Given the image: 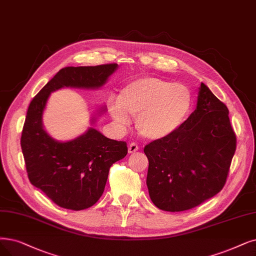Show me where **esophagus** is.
Segmentation results:
<instances>
[{
	"mask_svg": "<svg viewBox=\"0 0 256 256\" xmlns=\"http://www.w3.org/2000/svg\"><path fill=\"white\" fill-rule=\"evenodd\" d=\"M138 150V144H136V142H131V144L128 147V152L129 153H134Z\"/></svg>",
	"mask_w": 256,
	"mask_h": 256,
	"instance_id": "34e87169",
	"label": "esophagus"
}]
</instances>
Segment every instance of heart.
Returning a JSON list of instances; mask_svg holds the SVG:
<instances>
[{
  "mask_svg": "<svg viewBox=\"0 0 256 256\" xmlns=\"http://www.w3.org/2000/svg\"><path fill=\"white\" fill-rule=\"evenodd\" d=\"M193 105L190 89L182 84L156 76L131 80L122 87L118 100H108V109L116 124L125 129L136 118L138 132L148 140L170 136L188 118Z\"/></svg>",
  "mask_w": 256,
  "mask_h": 256,
  "instance_id": "b5f03b06",
  "label": "heart"
}]
</instances>
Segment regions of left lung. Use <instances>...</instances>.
Here are the masks:
<instances>
[{
  "label": "left lung",
  "instance_id": "1",
  "mask_svg": "<svg viewBox=\"0 0 256 256\" xmlns=\"http://www.w3.org/2000/svg\"><path fill=\"white\" fill-rule=\"evenodd\" d=\"M228 114L227 106L202 83L196 108L184 125L145 146L146 182L158 209L189 210L224 188L236 149Z\"/></svg>",
  "mask_w": 256,
  "mask_h": 256
}]
</instances>
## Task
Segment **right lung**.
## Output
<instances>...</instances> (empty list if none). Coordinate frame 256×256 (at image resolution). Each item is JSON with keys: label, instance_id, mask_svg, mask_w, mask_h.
<instances>
[{"label": "right lung", "instance_id": "add662e5", "mask_svg": "<svg viewBox=\"0 0 256 256\" xmlns=\"http://www.w3.org/2000/svg\"><path fill=\"white\" fill-rule=\"evenodd\" d=\"M116 69L118 64L65 67L28 107L21 136L28 178L60 207L78 211L94 206L104 192L112 164L124 158L128 148L126 142L110 140L94 127L72 140L52 138L42 120L48 98L64 87L98 89ZM105 110L103 106L100 112Z\"/></svg>", "mask_w": 256, "mask_h": 256}]
</instances>
